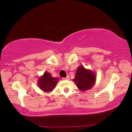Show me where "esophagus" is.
<instances>
[{
    "instance_id": "esophagus-1",
    "label": "esophagus",
    "mask_w": 132,
    "mask_h": 132,
    "mask_svg": "<svg viewBox=\"0 0 132 132\" xmlns=\"http://www.w3.org/2000/svg\"><path fill=\"white\" fill-rule=\"evenodd\" d=\"M69 76H67L66 77H65V78H63L62 79H63V80H69Z\"/></svg>"
}]
</instances>
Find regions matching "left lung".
I'll use <instances>...</instances> for the list:
<instances>
[{
	"mask_svg": "<svg viewBox=\"0 0 132 132\" xmlns=\"http://www.w3.org/2000/svg\"><path fill=\"white\" fill-rule=\"evenodd\" d=\"M96 80V75L94 72L80 65L77 69L76 74L72 81L76 84L79 90L86 91L92 88Z\"/></svg>",
	"mask_w": 132,
	"mask_h": 132,
	"instance_id": "obj_1",
	"label": "left lung"
}]
</instances>
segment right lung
I'll return each instance as SVG.
<instances>
[{"instance_id": "obj_1", "label": "right lung", "mask_w": 132, "mask_h": 132, "mask_svg": "<svg viewBox=\"0 0 132 132\" xmlns=\"http://www.w3.org/2000/svg\"><path fill=\"white\" fill-rule=\"evenodd\" d=\"M59 80L58 78L53 77L50 73L45 71L41 77L38 78L37 85L42 91L49 92L55 88Z\"/></svg>"}]
</instances>
